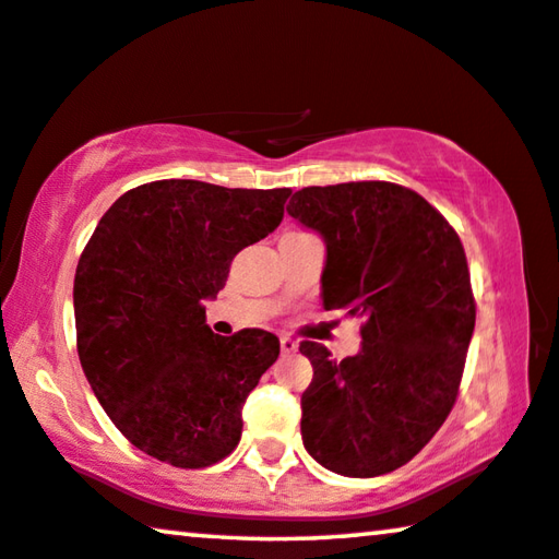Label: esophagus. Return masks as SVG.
Segmentation results:
<instances>
[{
    "instance_id": "1",
    "label": "esophagus",
    "mask_w": 559,
    "mask_h": 559,
    "mask_svg": "<svg viewBox=\"0 0 559 559\" xmlns=\"http://www.w3.org/2000/svg\"><path fill=\"white\" fill-rule=\"evenodd\" d=\"M281 350L283 353H296L298 350V341L290 338V335H281Z\"/></svg>"
}]
</instances>
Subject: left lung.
Here are the masks:
<instances>
[{"mask_svg": "<svg viewBox=\"0 0 559 559\" xmlns=\"http://www.w3.org/2000/svg\"><path fill=\"white\" fill-rule=\"evenodd\" d=\"M325 243V311L362 318L360 350L333 360L304 341L313 380L300 438L316 463L376 477L413 460L453 411L475 304L463 243L411 189L388 181L308 186L286 209Z\"/></svg>", "mask_w": 559, "mask_h": 559, "instance_id": "1", "label": "left lung"}]
</instances>
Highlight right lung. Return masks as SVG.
Masks as SVG:
<instances>
[{
  "label": "right lung",
  "instance_id": "add662e5",
  "mask_svg": "<svg viewBox=\"0 0 559 559\" xmlns=\"http://www.w3.org/2000/svg\"><path fill=\"white\" fill-rule=\"evenodd\" d=\"M288 197L152 181L94 228L74 276L79 360L106 415L146 455L209 467L241 440L246 397L281 343L259 328L216 335L203 300L226 286L241 248L281 224Z\"/></svg>",
  "mask_w": 559,
  "mask_h": 559
}]
</instances>
